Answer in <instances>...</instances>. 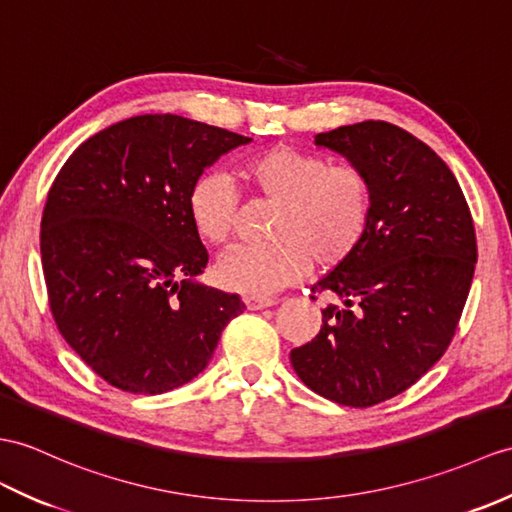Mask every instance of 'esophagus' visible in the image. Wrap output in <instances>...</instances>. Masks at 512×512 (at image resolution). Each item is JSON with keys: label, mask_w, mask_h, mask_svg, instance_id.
I'll list each match as a JSON object with an SVG mask.
<instances>
[{"label": "esophagus", "mask_w": 512, "mask_h": 512, "mask_svg": "<svg viewBox=\"0 0 512 512\" xmlns=\"http://www.w3.org/2000/svg\"><path fill=\"white\" fill-rule=\"evenodd\" d=\"M275 299H266V296H244V305L248 310L255 312V310H266V307L275 305Z\"/></svg>", "instance_id": "obj_1"}]
</instances>
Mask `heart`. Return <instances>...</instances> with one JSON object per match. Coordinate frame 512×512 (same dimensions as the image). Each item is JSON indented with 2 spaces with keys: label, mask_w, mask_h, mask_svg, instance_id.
I'll return each mask as SVG.
<instances>
[{
  "label": "heart",
  "mask_w": 512,
  "mask_h": 512,
  "mask_svg": "<svg viewBox=\"0 0 512 512\" xmlns=\"http://www.w3.org/2000/svg\"><path fill=\"white\" fill-rule=\"evenodd\" d=\"M242 174L259 196L279 202L270 244L237 246L220 259L222 288L270 296L312 268L344 264L362 244L373 211V187L353 163H329L318 152L279 144L253 154ZM240 196L224 174H200L187 192L194 231L213 246L229 244L237 229Z\"/></svg>",
  "instance_id": "b5f03b06"
}]
</instances>
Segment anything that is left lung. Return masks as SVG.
Segmentation results:
<instances>
[{
	"label": "left lung",
	"instance_id": "left-lung-1",
	"mask_svg": "<svg viewBox=\"0 0 512 512\" xmlns=\"http://www.w3.org/2000/svg\"><path fill=\"white\" fill-rule=\"evenodd\" d=\"M316 146L366 172L373 211L358 251L312 285L336 303L290 362L320 397L368 408L408 390L447 351L478 261L473 218L445 161L395 124L340 126Z\"/></svg>",
	"mask_w": 512,
	"mask_h": 512
}]
</instances>
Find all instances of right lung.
I'll return each instance as SVG.
<instances>
[{"mask_svg": "<svg viewBox=\"0 0 512 512\" xmlns=\"http://www.w3.org/2000/svg\"><path fill=\"white\" fill-rule=\"evenodd\" d=\"M251 137L181 115H137L100 130L47 192L41 261L67 344L104 382L161 395L202 373L237 294L196 277L209 255L187 216V192Z\"/></svg>", "mask_w": 512, "mask_h": 512, "instance_id": "add662e5", "label": "right lung"}]
</instances>
